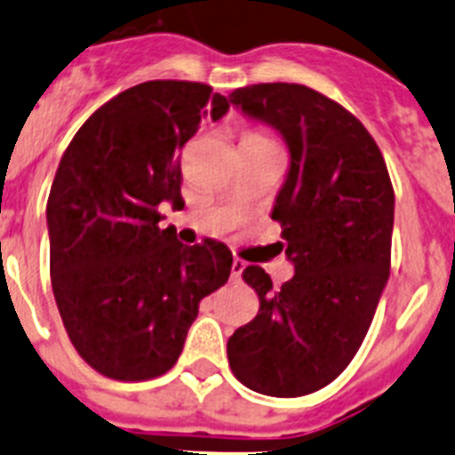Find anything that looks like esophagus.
I'll return each mask as SVG.
<instances>
[{
    "mask_svg": "<svg viewBox=\"0 0 455 455\" xmlns=\"http://www.w3.org/2000/svg\"><path fill=\"white\" fill-rule=\"evenodd\" d=\"M245 270V261L243 259H232V279H241V275H243Z\"/></svg>",
    "mask_w": 455,
    "mask_h": 455,
    "instance_id": "obj_1",
    "label": "esophagus"
}]
</instances>
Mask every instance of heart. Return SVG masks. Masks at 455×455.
<instances>
[{"label":"heart","instance_id":"heart-1","mask_svg":"<svg viewBox=\"0 0 455 455\" xmlns=\"http://www.w3.org/2000/svg\"><path fill=\"white\" fill-rule=\"evenodd\" d=\"M243 140H259V142H270L267 140L266 136H261V133H257V132H250V133H245V138Z\"/></svg>","mask_w":455,"mask_h":455}]
</instances>
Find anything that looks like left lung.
Listing matches in <instances>:
<instances>
[{
  "label": "left lung",
  "instance_id": "obj_1",
  "mask_svg": "<svg viewBox=\"0 0 455 455\" xmlns=\"http://www.w3.org/2000/svg\"><path fill=\"white\" fill-rule=\"evenodd\" d=\"M228 98L288 147V174L270 216L281 223V250L295 266L276 290L263 267H245L261 306L228 339V360L252 391L308 395L348 366L387 288L391 179L364 124L308 86L252 84Z\"/></svg>",
  "mask_w": 455,
  "mask_h": 455
}]
</instances>
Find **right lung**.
Listing matches in <instances>:
<instances>
[{"instance_id": "1", "label": "right lung", "mask_w": 455, "mask_h": 455, "mask_svg": "<svg viewBox=\"0 0 455 455\" xmlns=\"http://www.w3.org/2000/svg\"><path fill=\"white\" fill-rule=\"evenodd\" d=\"M228 109L201 82H142L95 111L60 160L46 203L51 283L68 339L107 378L167 373L201 299L230 276L228 245H183L158 225V205H185V142Z\"/></svg>"}]
</instances>
